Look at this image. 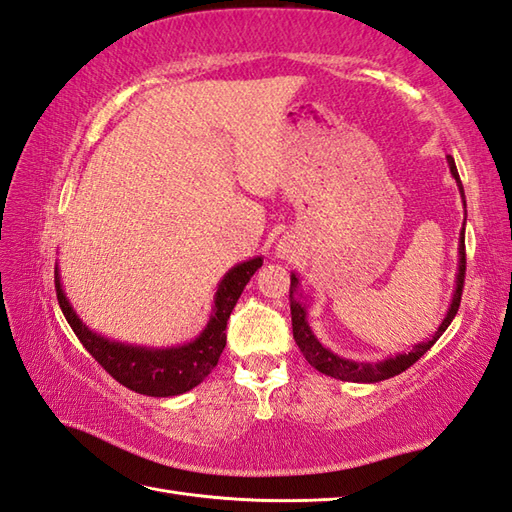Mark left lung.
I'll list each match as a JSON object with an SVG mask.
<instances>
[{
	"label": "left lung",
	"instance_id": "obj_1",
	"mask_svg": "<svg viewBox=\"0 0 512 512\" xmlns=\"http://www.w3.org/2000/svg\"><path fill=\"white\" fill-rule=\"evenodd\" d=\"M447 163H449V172L451 176L456 178L458 189H460V196L462 202H465V189H462L460 183V176L456 170V163L451 154H447ZM467 207V202H465ZM467 220V218H465ZM460 264H458V275H456V290L454 296H451V305H449V312L443 318L441 327L434 331L432 338H427L425 342L414 344V347L408 353H399L395 358H386L382 362H355V360H347V358H340V355L331 353L327 347L318 342V338L314 336V331L307 325V310H305V303H301L296 299V292H299V277L290 275V312H292V334L296 344H299L301 353L305 355V360L310 362L316 371L325 373L329 377H336L340 382H355V384H375V382H382V379L388 377H395L399 373L406 371L414 362L421 360V355L430 351L434 347V342L443 336V331L451 325V320L458 314V307H460V296H462V288H465V270H467V255H465V227L460 231Z\"/></svg>",
	"mask_w": 512,
	"mask_h": 512
}]
</instances>
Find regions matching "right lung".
<instances>
[{"label":"right lung","mask_w":512,"mask_h":512,"mask_svg":"<svg viewBox=\"0 0 512 512\" xmlns=\"http://www.w3.org/2000/svg\"><path fill=\"white\" fill-rule=\"evenodd\" d=\"M261 264H264V259L255 257L233 266L218 283L207 327L200 331L196 340L172 349L133 347V344L113 342L95 334L78 318L74 307L69 305L58 268L54 270L56 299L69 327L74 329V334L82 342V347L98 360V364L113 379L139 392V395L174 397L198 386L216 368L224 344H227V320L242 290L246 288V283L251 281Z\"/></svg>","instance_id":"1"}]
</instances>
